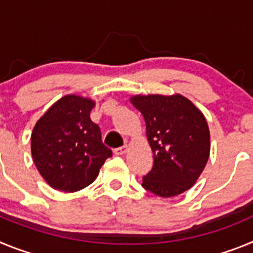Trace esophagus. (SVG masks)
<instances>
[{"mask_svg": "<svg viewBox=\"0 0 253 253\" xmlns=\"http://www.w3.org/2000/svg\"><path fill=\"white\" fill-rule=\"evenodd\" d=\"M128 151H129V147L126 146V144H125V146L120 147V148L114 149V153L118 154V156H119V154H124V153H126V152H128Z\"/></svg>", "mask_w": 253, "mask_h": 253, "instance_id": "obj_1", "label": "esophagus"}]
</instances>
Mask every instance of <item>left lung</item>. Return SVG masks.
Segmentation results:
<instances>
[{"label": "left lung", "instance_id": "obj_1", "mask_svg": "<svg viewBox=\"0 0 253 253\" xmlns=\"http://www.w3.org/2000/svg\"><path fill=\"white\" fill-rule=\"evenodd\" d=\"M133 106L142 113L153 152V167L142 186L162 198L180 195L195 185L210 154V131L204 114L187 97L135 95Z\"/></svg>", "mask_w": 253, "mask_h": 253}]
</instances>
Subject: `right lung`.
<instances>
[{"label": "right lung", "instance_id": "right-lung-1", "mask_svg": "<svg viewBox=\"0 0 253 253\" xmlns=\"http://www.w3.org/2000/svg\"><path fill=\"white\" fill-rule=\"evenodd\" d=\"M96 102L66 95L51 105L31 133V156L50 187L73 193L92 184L111 151L90 119Z\"/></svg>", "mask_w": 253, "mask_h": 253}]
</instances>
